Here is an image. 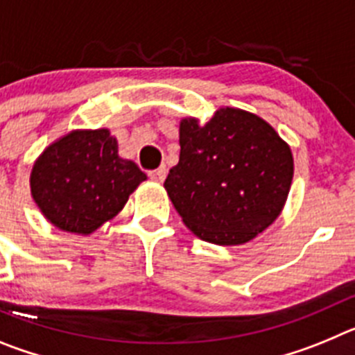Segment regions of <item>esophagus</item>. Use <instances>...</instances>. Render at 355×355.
I'll return each instance as SVG.
<instances>
[{
  "label": "esophagus",
  "mask_w": 355,
  "mask_h": 355,
  "mask_svg": "<svg viewBox=\"0 0 355 355\" xmlns=\"http://www.w3.org/2000/svg\"><path fill=\"white\" fill-rule=\"evenodd\" d=\"M165 175H167V168L165 167H159V168H156V171L149 172V178L153 181H156V183H163Z\"/></svg>",
  "instance_id": "1"
}]
</instances>
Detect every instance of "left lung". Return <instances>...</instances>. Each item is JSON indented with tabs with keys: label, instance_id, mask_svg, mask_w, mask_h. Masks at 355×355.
<instances>
[{
	"label": "left lung",
	"instance_id": "obj_1",
	"mask_svg": "<svg viewBox=\"0 0 355 355\" xmlns=\"http://www.w3.org/2000/svg\"><path fill=\"white\" fill-rule=\"evenodd\" d=\"M180 162L163 183L193 234L241 245L275 222L293 180V155L277 131L240 108H218L200 124L180 122Z\"/></svg>",
	"mask_w": 355,
	"mask_h": 355
}]
</instances>
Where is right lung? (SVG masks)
<instances>
[{
    "label": "right lung",
    "mask_w": 355,
    "mask_h": 355,
    "mask_svg": "<svg viewBox=\"0 0 355 355\" xmlns=\"http://www.w3.org/2000/svg\"><path fill=\"white\" fill-rule=\"evenodd\" d=\"M146 180L137 163L119 156L110 130H74L35 159L30 188L48 222L87 236L112 220Z\"/></svg>",
    "instance_id": "1"
}]
</instances>
